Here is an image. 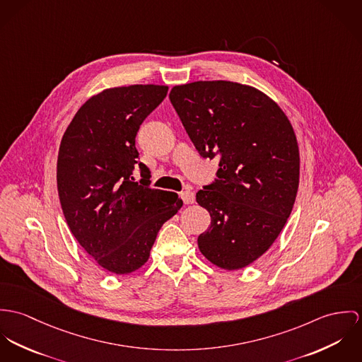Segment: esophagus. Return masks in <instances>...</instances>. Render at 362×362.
I'll return each mask as SVG.
<instances>
[{"label":"esophagus","instance_id":"1","mask_svg":"<svg viewBox=\"0 0 362 362\" xmlns=\"http://www.w3.org/2000/svg\"><path fill=\"white\" fill-rule=\"evenodd\" d=\"M182 200H183L185 204H193V202L196 201L194 193H193V192H190V190L183 192V193H182Z\"/></svg>","mask_w":362,"mask_h":362}]
</instances>
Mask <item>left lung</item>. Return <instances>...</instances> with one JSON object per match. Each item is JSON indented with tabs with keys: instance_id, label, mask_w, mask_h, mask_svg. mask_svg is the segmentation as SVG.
Listing matches in <instances>:
<instances>
[{
	"instance_id": "1",
	"label": "left lung",
	"mask_w": 362,
	"mask_h": 362,
	"mask_svg": "<svg viewBox=\"0 0 362 362\" xmlns=\"http://www.w3.org/2000/svg\"><path fill=\"white\" fill-rule=\"evenodd\" d=\"M169 100L202 158H219L216 179L196 200L211 226L202 255L236 271L276 240L293 209L300 156L291 123L262 91L226 81L175 86Z\"/></svg>"
}]
</instances>
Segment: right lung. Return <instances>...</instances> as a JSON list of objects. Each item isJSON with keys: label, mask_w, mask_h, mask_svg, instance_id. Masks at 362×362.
I'll use <instances>...</instances> for the list:
<instances>
[{"label": "right lung", "mask_w": 362, "mask_h": 362, "mask_svg": "<svg viewBox=\"0 0 362 362\" xmlns=\"http://www.w3.org/2000/svg\"><path fill=\"white\" fill-rule=\"evenodd\" d=\"M166 93L156 84L107 88L81 105L59 146L66 223L86 252L117 275L147 262L162 225L183 205L176 193L151 189L150 169L137 161L136 134ZM137 165L140 182L132 177Z\"/></svg>", "instance_id": "1"}]
</instances>
